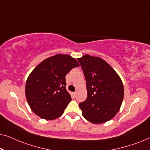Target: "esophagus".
<instances>
[{
    "mask_svg": "<svg viewBox=\"0 0 150 150\" xmlns=\"http://www.w3.org/2000/svg\"><path fill=\"white\" fill-rule=\"evenodd\" d=\"M73 96H74V97H76V92H74V93H73Z\"/></svg>",
    "mask_w": 150,
    "mask_h": 150,
    "instance_id": "34e87169",
    "label": "esophagus"
}]
</instances>
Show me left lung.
I'll return each instance as SVG.
<instances>
[{"instance_id":"8db88e82","label":"left lung","mask_w":150,"mask_h":150,"mask_svg":"<svg viewBox=\"0 0 150 150\" xmlns=\"http://www.w3.org/2000/svg\"><path fill=\"white\" fill-rule=\"evenodd\" d=\"M86 83L87 98L79 104L82 114L93 124H102L114 117L124 99V86L114 69L98 57L85 54L78 58Z\"/></svg>"}]
</instances>
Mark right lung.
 <instances>
[{"mask_svg": "<svg viewBox=\"0 0 150 150\" xmlns=\"http://www.w3.org/2000/svg\"><path fill=\"white\" fill-rule=\"evenodd\" d=\"M79 64L68 54H58L41 62L28 76L25 94L33 112L41 118L52 120L62 115L71 102L65 76Z\"/></svg>", "mask_w": 150, "mask_h": 150, "instance_id": "add662e5", "label": "right lung"}]
</instances>
